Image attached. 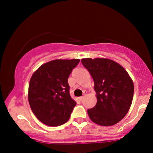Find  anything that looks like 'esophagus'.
<instances>
[{
    "instance_id": "1",
    "label": "esophagus",
    "mask_w": 153,
    "mask_h": 153,
    "mask_svg": "<svg viewBox=\"0 0 153 153\" xmlns=\"http://www.w3.org/2000/svg\"><path fill=\"white\" fill-rule=\"evenodd\" d=\"M86 94H87L86 91H84V92H83V96H80V97H79V100H80V101L82 100V99H83V97H84V96H85Z\"/></svg>"
}]
</instances>
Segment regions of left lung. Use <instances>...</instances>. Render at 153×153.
<instances>
[{"label": "left lung", "instance_id": "1", "mask_svg": "<svg viewBox=\"0 0 153 153\" xmlns=\"http://www.w3.org/2000/svg\"><path fill=\"white\" fill-rule=\"evenodd\" d=\"M82 65L94 82L97 103L88 109L91 121L101 126H111L125 117L130 108L134 84L127 72L111 59L85 58Z\"/></svg>", "mask_w": 153, "mask_h": 153}]
</instances>
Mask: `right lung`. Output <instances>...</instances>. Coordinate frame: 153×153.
<instances>
[{
    "instance_id": "obj_1",
    "label": "right lung",
    "mask_w": 153,
    "mask_h": 153,
    "mask_svg": "<svg viewBox=\"0 0 153 153\" xmlns=\"http://www.w3.org/2000/svg\"><path fill=\"white\" fill-rule=\"evenodd\" d=\"M80 59H55L42 65L31 76L29 102L40 122L50 127L68 121L76 105L70 95L68 78Z\"/></svg>"
}]
</instances>
